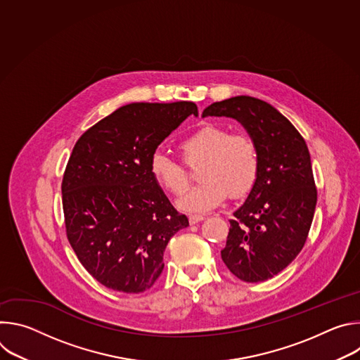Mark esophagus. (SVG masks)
<instances>
[{"label": "esophagus", "mask_w": 360, "mask_h": 360, "mask_svg": "<svg viewBox=\"0 0 360 360\" xmlns=\"http://www.w3.org/2000/svg\"><path fill=\"white\" fill-rule=\"evenodd\" d=\"M203 219H205V217H202V215H191L189 217V224L195 225V224H198V222H200Z\"/></svg>", "instance_id": "1"}]
</instances>
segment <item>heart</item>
<instances>
[{"mask_svg": "<svg viewBox=\"0 0 360 360\" xmlns=\"http://www.w3.org/2000/svg\"><path fill=\"white\" fill-rule=\"evenodd\" d=\"M179 148L185 162L202 161L199 185L189 189L178 208L185 212H210L226 199L245 196L252 191L261 172L259 148L246 134H231L226 128L207 124L186 135ZM149 172L155 182L172 195H181L188 186V172L182 164L164 150H155L149 160Z\"/></svg>", "mask_w": 360, "mask_h": 360, "instance_id": "1", "label": "heart"}]
</instances>
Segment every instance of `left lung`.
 Returning <instances> with one entry per match:
<instances>
[{
	"label": "left lung",
	"instance_id": "8db88e82",
	"mask_svg": "<svg viewBox=\"0 0 360 360\" xmlns=\"http://www.w3.org/2000/svg\"><path fill=\"white\" fill-rule=\"evenodd\" d=\"M202 117L236 120L259 148L258 181L229 221L221 256L240 281L264 282L296 258L309 233L318 199L309 149L289 120L258 98L214 102Z\"/></svg>",
	"mask_w": 360,
	"mask_h": 360
}]
</instances>
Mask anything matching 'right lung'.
Segmentation results:
<instances>
[{
  "label": "right lung",
  "instance_id": "1",
  "mask_svg": "<svg viewBox=\"0 0 360 360\" xmlns=\"http://www.w3.org/2000/svg\"><path fill=\"white\" fill-rule=\"evenodd\" d=\"M193 102L128 104L77 141L63 179L68 240L82 266L104 286L139 293L164 269L169 239L189 225L149 172L158 145Z\"/></svg>",
  "mask_w": 360,
  "mask_h": 360
}]
</instances>
